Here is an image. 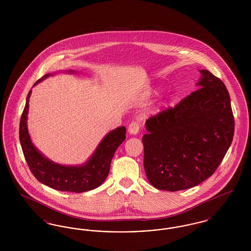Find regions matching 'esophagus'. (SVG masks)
Here are the masks:
<instances>
[{
  "instance_id": "esophagus-1",
  "label": "esophagus",
  "mask_w": 251,
  "mask_h": 251,
  "mask_svg": "<svg viewBox=\"0 0 251 251\" xmlns=\"http://www.w3.org/2000/svg\"><path fill=\"white\" fill-rule=\"evenodd\" d=\"M140 129V122L139 121H131L128 128V131L131 134H136Z\"/></svg>"
}]
</instances>
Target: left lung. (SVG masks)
<instances>
[{"instance_id":"8db88e82","label":"left lung","mask_w":251,"mask_h":251,"mask_svg":"<svg viewBox=\"0 0 251 251\" xmlns=\"http://www.w3.org/2000/svg\"><path fill=\"white\" fill-rule=\"evenodd\" d=\"M200 89L146 121L144 168L157 189L194 187L215 173L231 144L234 118L226 85L201 70Z\"/></svg>"}]
</instances>
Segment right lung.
Segmentation results:
<instances>
[{"mask_svg":"<svg viewBox=\"0 0 251 251\" xmlns=\"http://www.w3.org/2000/svg\"><path fill=\"white\" fill-rule=\"evenodd\" d=\"M49 76L50 74L44 75L34 85ZM31 92L30 90L27 95L26 104L21 117L20 141L24 158L35 178L58 191L82 193L99 187L107 178L112 158L120 144L126 138V128L121 126L110 131L98 146L94 154L83 166L58 165L42 155L31 141L26 122Z\"/></svg>","mask_w":251,"mask_h":251,"instance_id":"obj_1","label":"right lung"}]
</instances>
